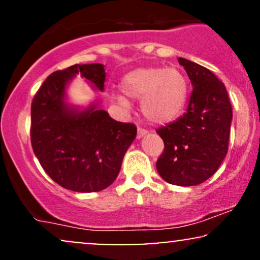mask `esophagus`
<instances>
[{"label": "esophagus", "mask_w": 260, "mask_h": 260, "mask_svg": "<svg viewBox=\"0 0 260 260\" xmlns=\"http://www.w3.org/2000/svg\"><path fill=\"white\" fill-rule=\"evenodd\" d=\"M148 131L147 129H143V128H138V132H137V138L140 139L143 138L144 136H147Z\"/></svg>", "instance_id": "1"}]
</instances>
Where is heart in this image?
I'll list each match as a JSON object with an SVG mask.
<instances>
[{"instance_id": "1", "label": "heart", "mask_w": 260, "mask_h": 260, "mask_svg": "<svg viewBox=\"0 0 260 260\" xmlns=\"http://www.w3.org/2000/svg\"><path fill=\"white\" fill-rule=\"evenodd\" d=\"M123 94L116 101L128 110L129 99L142 100L143 115L154 123H168L180 116L187 101L188 82L176 67H143L127 73L121 82Z\"/></svg>"}]
</instances>
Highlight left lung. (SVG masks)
I'll list each match as a JSON object with an SVG mask.
<instances>
[{"mask_svg": "<svg viewBox=\"0 0 260 260\" xmlns=\"http://www.w3.org/2000/svg\"><path fill=\"white\" fill-rule=\"evenodd\" d=\"M192 83L186 113L156 133L165 149L156 170L171 184L189 187L210 178L229 149L232 106L222 82L208 68L178 58Z\"/></svg>", "mask_w": 260, "mask_h": 260, "instance_id": "1", "label": "left lung"}]
</instances>
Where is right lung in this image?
Here are the masks:
<instances>
[{
    "mask_svg": "<svg viewBox=\"0 0 260 260\" xmlns=\"http://www.w3.org/2000/svg\"><path fill=\"white\" fill-rule=\"evenodd\" d=\"M78 74L104 91L106 72L101 63L74 64L50 74L31 103V147L59 186L80 193L99 192L120 174L137 127L113 120L98 100L86 107L71 104L67 88Z\"/></svg>",
    "mask_w": 260,
    "mask_h": 260,
    "instance_id": "add662e5",
    "label": "right lung"
}]
</instances>
